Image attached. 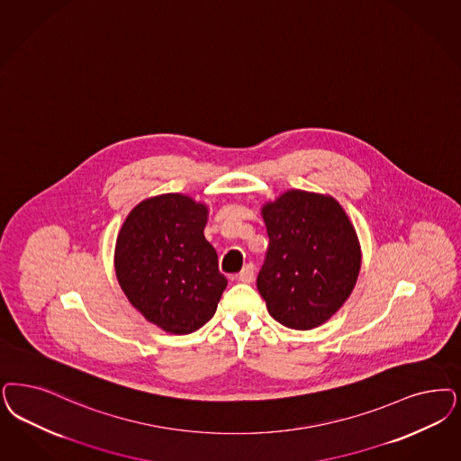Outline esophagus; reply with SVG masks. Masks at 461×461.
<instances>
[{"instance_id":"obj_1","label":"esophagus","mask_w":461,"mask_h":461,"mask_svg":"<svg viewBox=\"0 0 461 461\" xmlns=\"http://www.w3.org/2000/svg\"><path fill=\"white\" fill-rule=\"evenodd\" d=\"M255 277V267L252 264H247L241 272L239 274V281L241 283H247V285H250L252 281H254Z\"/></svg>"}]
</instances>
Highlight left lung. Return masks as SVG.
I'll use <instances>...</instances> for the list:
<instances>
[{"instance_id": "1", "label": "left lung", "mask_w": 461, "mask_h": 461, "mask_svg": "<svg viewBox=\"0 0 461 461\" xmlns=\"http://www.w3.org/2000/svg\"><path fill=\"white\" fill-rule=\"evenodd\" d=\"M269 250L257 277L270 317L287 329L325 323L349 298L361 245L344 207L329 194L291 189L262 206Z\"/></svg>"}]
</instances>
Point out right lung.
Segmentation results:
<instances>
[{"label": "right lung", "mask_w": 461, "mask_h": 461, "mask_svg": "<svg viewBox=\"0 0 461 461\" xmlns=\"http://www.w3.org/2000/svg\"><path fill=\"white\" fill-rule=\"evenodd\" d=\"M207 209L185 194L144 199L121 226L113 267L129 303L168 334L209 321L228 285L204 237Z\"/></svg>", "instance_id": "right-lung-1"}]
</instances>
